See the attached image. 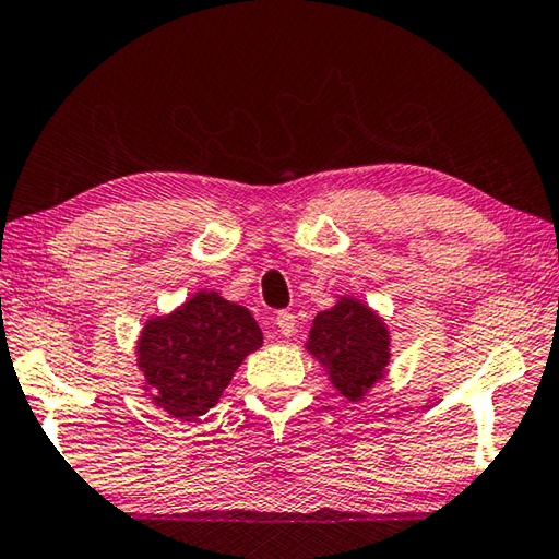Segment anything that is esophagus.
<instances>
[{
    "label": "esophagus",
    "instance_id": "34e87169",
    "mask_svg": "<svg viewBox=\"0 0 559 559\" xmlns=\"http://www.w3.org/2000/svg\"><path fill=\"white\" fill-rule=\"evenodd\" d=\"M275 323L282 335H292L297 331V321H294V313L292 311H277L275 316Z\"/></svg>",
    "mask_w": 559,
    "mask_h": 559
}]
</instances>
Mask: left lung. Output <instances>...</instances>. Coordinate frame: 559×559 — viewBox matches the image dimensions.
<instances>
[{"label": "left lung", "instance_id": "obj_1", "mask_svg": "<svg viewBox=\"0 0 559 559\" xmlns=\"http://www.w3.org/2000/svg\"><path fill=\"white\" fill-rule=\"evenodd\" d=\"M307 350L329 367L333 386L357 402L384 374L389 333L379 316L357 299L345 297L316 316Z\"/></svg>", "mask_w": 559, "mask_h": 559}]
</instances>
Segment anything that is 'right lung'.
<instances>
[{
    "instance_id": "add662e5",
    "label": "right lung",
    "mask_w": 559,
    "mask_h": 559,
    "mask_svg": "<svg viewBox=\"0 0 559 559\" xmlns=\"http://www.w3.org/2000/svg\"><path fill=\"white\" fill-rule=\"evenodd\" d=\"M260 345V325L246 307L216 292H197L175 313L145 325L139 367L155 404L192 420L216 406L240 362Z\"/></svg>"
}]
</instances>
